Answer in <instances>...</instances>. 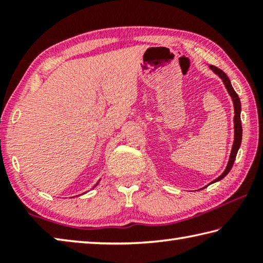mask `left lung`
<instances>
[{
  "mask_svg": "<svg viewBox=\"0 0 263 263\" xmlns=\"http://www.w3.org/2000/svg\"><path fill=\"white\" fill-rule=\"evenodd\" d=\"M213 72H215L218 77H219L222 82H224L226 89H228L230 96L232 97V101H233V105H234V141H233V146H232V151H231V155H230V159H229V162H228V166H226V169L224 171V173L220 176H218L215 181H212L211 183H215L217 181H220L221 179H224V177L229 174L231 168H232L233 163H234V160L235 157H237V153H238V149L240 147V145H241V138H242V126H241V119H240V112H241V104H240V99L237 92L234 91V89L232 87V84H231V81L228 78V75H226L224 72H222L221 69L217 68L216 66H209Z\"/></svg>",
  "mask_w": 263,
  "mask_h": 263,
  "instance_id": "obj_1",
  "label": "left lung"
}]
</instances>
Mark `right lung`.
Listing matches in <instances>:
<instances>
[{
	"mask_svg": "<svg viewBox=\"0 0 263 263\" xmlns=\"http://www.w3.org/2000/svg\"><path fill=\"white\" fill-rule=\"evenodd\" d=\"M96 185H97V184H96Z\"/></svg>",
	"mask_w": 263,
	"mask_h": 263,
	"instance_id": "1",
	"label": "right lung"
}]
</instances>
